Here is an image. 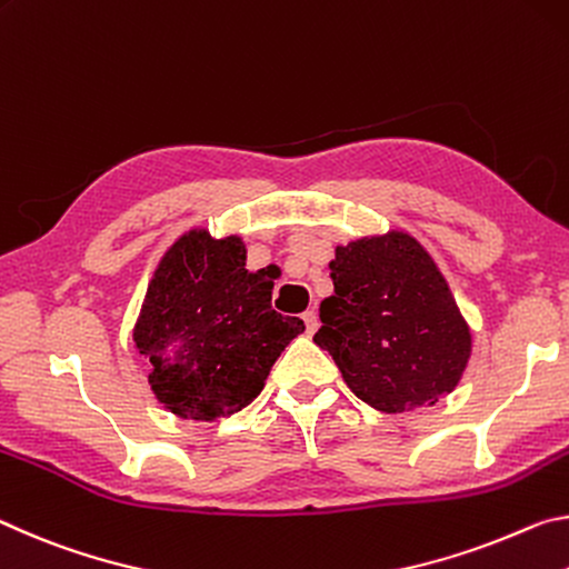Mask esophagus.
Masks as SVG:
<instances>
[{
  "label": "esophagus",
  "mask_w": 569,
  "mask_h": 569,
  "mask_svg": "<svg viewBox=\"0 0 569 569\" xmlns=\"http://www.w3.org/2000/svg\"><path fill=\"white\" fill-rule=\"evenodd\" d=\"M302 320H305L307 335H312L315 330H318V312H315V310H307V312L302 315Z\"/></svg>",
  "instance_id": "34e87169"
}]
</instances>
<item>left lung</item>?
<instances>
[{
	"label": "left lung",
	"mask_w": 569,
	"mask_h": 569,
	"mask_svg": "<svg viewBox=\"0 0 569 569\" xmlns=\"http://www.w3.org/2000/svg\"><path fill=\"white\" fill-rule=\"evenodd\" d=\"M335 292L320 302L315 342L380 413L433 406L459 386L471 328L428 249L403 229L335 247Z\"/></svg>",
	"instance_id": "obj_1"
}]
</instances>
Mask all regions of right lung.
Returning <instances> with one entry per match:
<instances>
[{"label":"right lung","instance_id":"obj_1","mask_svg":"<svg viewBox=\"0 0 569 569\" xmlns=\"http://www.w3.org/2000/svg\"><path fill=\"white\" fill-rule=\"evenodd\" d=\"M274 277L247 269L239 234L191 227L153 269L133 346L151 362L158 403L186 421H217L247 408L297 335L300 318L272 310Z\"/></svg>","mask_w":569,"mask_h":569}]
</instances>
